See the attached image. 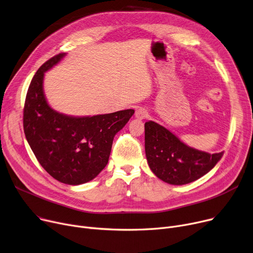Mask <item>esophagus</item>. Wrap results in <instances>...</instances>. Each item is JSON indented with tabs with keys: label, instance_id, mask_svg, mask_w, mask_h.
<instances>
[{
	"label": "esophagus",
	"instance_id": "esophagus-1",
	"mask_svg": "<svg viewBox=\"0 0 253 253\" xmlns=\"http://www.w3.org/2000/svg\"><path fill=\"white\" fill-rule=\"evenodd\" d=\"M148 116V112L144 108H138L135 111V117L139 120H143Z\"/></svg>",
	"mask_w": 253,
	"mask_h": 253
}]
</instances>
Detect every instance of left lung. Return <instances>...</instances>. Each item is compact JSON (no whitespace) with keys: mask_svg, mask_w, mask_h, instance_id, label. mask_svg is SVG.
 <instances>
[{"mask_svg":"<svg viewBox=\"0 0 253 253\" xmlns=\"http://www.w3.org/2000/svg\"><path fill=\"white\" fill-rule=\"evenodd\" d=\"M144 130L148 166L166 183L184 185L193 182L209 173L224 154H209L192 148L154 121L146 122Z\"/></svg>","mask_w":253,"mask_h":253,"instance_id":"left-lung-1","label":"left lung"}]
</instances>
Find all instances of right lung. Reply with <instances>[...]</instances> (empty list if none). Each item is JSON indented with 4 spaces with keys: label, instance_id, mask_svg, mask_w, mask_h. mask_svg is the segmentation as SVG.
Returning <instances> with one entry per match:
<instances>
[{
    "label": "right lung",
    "instance_id": "add662e5",
    "mask_svg": "<svg viewBox=\"0 0 253 253\" xmlns=\"http://www.w3.org/2000/svg\"><path fill=\"white\" fill-rule=\"evenodd\" d=\"M65 56L62 53L50 58L33 76L25 98L23 128L27 142L43 169L59 182L79 185L104 170L113 139L134 110L92 117H73L53 110L43 92L44 72Z\"/></svg>",
    "mask_w": 253,
    "mask_h": 253
}]
</instances>
